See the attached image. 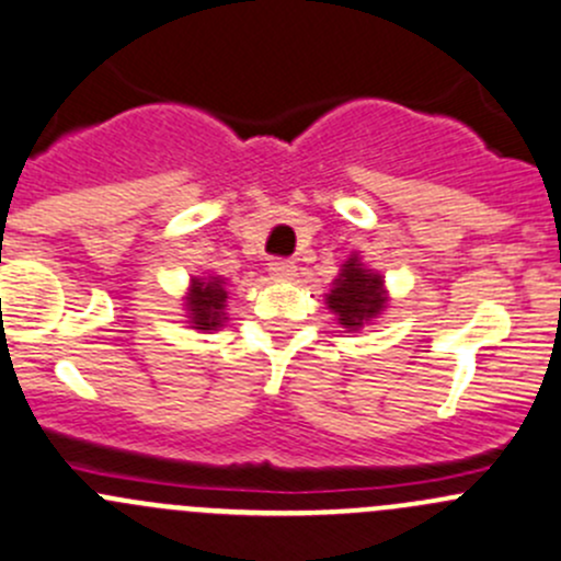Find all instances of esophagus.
<instances>
[{
    "label": "esophagus",
    "mask_w": 561,
    "mask_h": 561,
    "mask_svg": "<svg viewBox=\"0 0 561 561\" xmlns=\"http://www.w3.org/2000/svg\"><path fill=\"white\" fill-rule=\"evenodd\" d=\"M270 275H273V280H291L294 275H297V267H294V262H288V259H275V262H270Z\"/></svg>",
    "instance_id": "1"
}]
</instances>
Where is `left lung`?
Segmentation results:
<instances>
[{"label": "left lung", "mask_w": 561, "mask_h": 561, "mask_svg": "<svg viewBox=\"0 0 561 561\" xmlns=\"http://www.w3.org/2000/svg\"><path fill=\"white\" fill-rule=\"evenodd\" d=\"M324 302L343 330L359 332L385 313L390 294H387L385 275L368 270L359 253H352L341 264V273L332 280L330 291L324 294Z\"/></svg>", "instance_id": "8db88e82"}]
</instances>
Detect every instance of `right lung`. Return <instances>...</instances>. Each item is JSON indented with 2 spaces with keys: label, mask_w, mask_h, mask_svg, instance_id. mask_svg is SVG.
<instances>
[{
  "label": "right lung",
  "mask_w": 561,
  "mask_h": 561,
  "mask_svg": "<svg viewBox=\"0 0 561 561\" xmlns=\"http://www.w3.org/2000/svg\"><path fill=\"white\" fill-rule=\"evenodd\" d=\"M226 302H229V291H226L224 275H193L185 297H182L191 330L218 332L220 327H226V321H229Z\"/></svg>",
  "instance_id": "right-lung-1"
}]
</instances>
